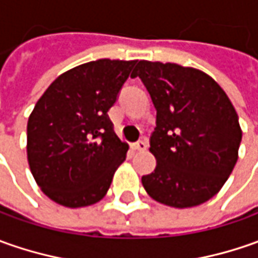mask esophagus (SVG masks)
<instances>
[{
    "mask_svg": "<svg viewBox=\"0 0 258 258\" xmlns=\"http://www.w3.org/2000/svg\"><path fill=\"white\" fill-rule=\"evenodd\" d=\"M135 151H145L146 149V142L145 141H138L136 144H134Z\"/></svg>",
    "mask_w": 258,
    "mask_h": 258,
    "instance_id": "obj_1",
    "label": "esophagus"
}]
</instances>
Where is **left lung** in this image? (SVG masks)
I'll return each mask as SVG.
<instances>
[{"label":"left lung","instance_id":"obj_1","mask_svg":"<svg viewBox=\"0 0 258 258\" xmlns=\"http://www.w3.org/2000/svg\"><path fill=\"white\" fill-rule=\"evenodd\" d=\"M142 80L156 109L149 151L156 159L142 185L158 203L191 208L223 188L238 159L241 127L231 100L213 77L175 63L141 60Z\"/></svg>","mask_w":258,"mask_h":258}]
</instances>
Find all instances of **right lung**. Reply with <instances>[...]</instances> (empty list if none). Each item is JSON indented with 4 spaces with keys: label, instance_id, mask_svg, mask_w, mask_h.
<instances>
[{
    "label": "right lung",
    "instance_id": "obj_1",
    "mask_svg": "<svg viewBox=\"0 0 258 258\" xmlns=\"http://www.w3.org/2000/svg\"><path fill=\"white\" fill-rule=\"evenodd\" d=\"M138 60L100 58L60 75L27 123V158L41 191L80 208L99 203L129 149L107 112Z\"/></svg>",
    "mask_w": 258,
    "mask_h": 258
}]
</instances>
